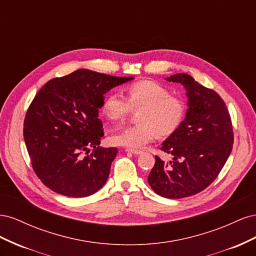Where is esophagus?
<instances>
[{"label": "esophagus", "mask_w": 256, "mask_h": 256, "mask_svg": "<svg viewBox=\"0 0 256 256\" xmlns=\"http://www.w3.org/2000/svg\"><path fill=\"white\" fill-rule=\"evenodd\" d=\"M126 152H131V154H142V150H130V148H127V150H126Z\"/></svg>", "instance_id": "1"}]
</instances>
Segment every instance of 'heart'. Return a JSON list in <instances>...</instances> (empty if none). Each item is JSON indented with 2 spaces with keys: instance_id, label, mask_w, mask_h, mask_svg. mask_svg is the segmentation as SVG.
Returning a JSON list of instances; mask_svg holds the SVG:
<instances>
[{
  "instance_id": "obj_1",
  "label": "heart",
  "mask_w": 256,
  "mask_h": 256,
  "mask_svg": "<svg viewBox=\"0 0 256 256\" xmlns=\"http://www.w3.org/2000/svg\"><path fill=\"white\" fill-rule=\"evenodd\" d=\"M127 98L120 92H111L104 99L102 112L111 122L126 118L131 108L142 109L138 113L140 124L122 128L110 136L114 145L140 150L152 142L156 134L168 136L180 128L184 118L186 106L180 97L172 96L166 86L154 81L143 80L127 88Z\"/></svg>"
}]
</instances>
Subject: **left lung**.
Listing matches in <instances>:
<instances>
[{"instance_id": "1", "label": "left lung", "mask_w": 256, "mask_h": 256, "mask_svg": "<svg viewBox=\"0 0 256 256\" xmlns=\"http://www.w3.org/2000/svg\"><path fill=\"white\" fill-rule=\"evenodd\" d=\"M166 80L184 88L188 109L180 128L161 144V150L171 154L173 161L156 156L147 180L160 196L182 198L203 191L216 180L233 148L234 134L226 106L214 90L187 74Z\"/></svg>"}]
</instances>
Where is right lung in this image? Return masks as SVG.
<instances>
[{
	"instance_id": "obj_1",
	"label": "right lung",
	"mask_w": 256,
	"mask_h": 256,
	"mask_svg": "<svg viewBox=\"0 0 256 256\" xmlns=\"http://www.w3.org/2000/svg\"><path fill=\"white\" fill-rule=\"evenodd\" d=\"M131 80L134 76L78 69L48 81L37 92L26 115L23 136L44 186L70 198L88 196L104 187L118 148L99 146L104 136L99 109L104 94Z\"/></svg>"
}]
</instances>
